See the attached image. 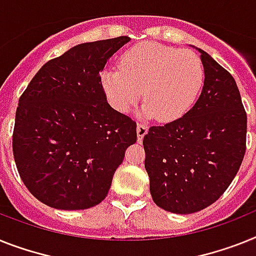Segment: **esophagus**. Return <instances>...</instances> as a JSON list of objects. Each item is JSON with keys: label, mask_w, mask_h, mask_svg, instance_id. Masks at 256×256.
Instances as JSON below:
<instances>
[{"label": "esophagus", "mask_w": 256, "mask_h": 256, "mask_svg": "<svg viewBox=\"0 0 256 256\" xmlns=\"http://www.w3.org/2000/svg\"><path fill=\"white\" fill-rule=\"evenodd\" d=\"M147 132H148L147 124L139 122L138 126H136V134H138V142H139V143L143 140V138H144V135L147 134Z\"/></svg>", "instance_id": "34e87169"}]
</instances>
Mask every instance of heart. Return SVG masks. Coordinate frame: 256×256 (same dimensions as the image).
Segmentation results:
<instances>
[{
    "label": "heart",
    "mask_w": 256,
    "mask_h": 256,
    "mask_svg": "<svg viewBox=\"0 0 256 256\" xmlns=\"http://www.w3.org/2000/svg\"><path fill=\"white\" fill-rule=\"evenodd\" d=\"M204 82L200 58L188 49L158 42H142L126 50L118 68L102 72V86L109 104L128 113L144 98L147 116L172 122L186 114Z\"/></svg>",
    "instance_id": "obj_1"
}]
</instances>
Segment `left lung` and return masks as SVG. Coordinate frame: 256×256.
Masks as SVG:
<instances>
[{
    "instance_id": "8db88e82",
    "label": "left lung",
    "mask_w": 256,
    "mask_h": 256,
    "mask_svg": "<svg viewBox=\"0 0 256 256\" xmlns=\"http://www.w3.org/2000/svg\"><path fill=\"white\" fill-rule=\"evenodd\" d=\"M199 52L204 86L195 105L176 121L151 126L143 139L152 199L173 214H194L218 200L246 152L248 116L237 83Z\"/></svg>"
}]
</instances>
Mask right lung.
I'll return each mask as SVG.
<instances>
[{"label": "right lung", "mask_w": 256, "mask_h": 256, "mask_svg": "<svg viewBox=\"0 0 256 256\" xmlns=\"http://www.w3.org/2000/svg\"><path fill=\"white\" fill-rule=\"evenodd\" d=\"M130 38L79 44L48 61L30 82L15 113L12 154L23 184L57 210L102 203L136 122L106 102L100 72Z\"/></svg>", "instance_id": "1"}]
</instances>
